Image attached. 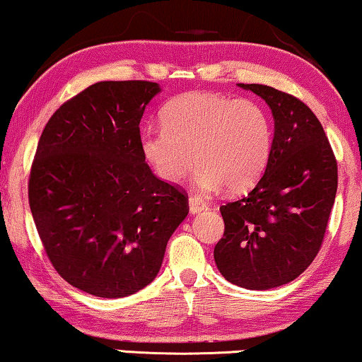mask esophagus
Returning <instances> with one entry per match:
<instances>
[{"label": "esophagus", "mask_w": 362, "mask_h": 362, "mask_svg": "<svg viewBox=\"0 0 362 362\" xmlns=\"http://www.w3.org/2000/svg\"><path fill=\"white\" fill-rule=\"evenodd\" d=\"M188 206H190L192 215H195V213H198V211L206 210L208 202H205L200 197H190V198H188Z\"/></svg>", "instance_id": "1"}]
</instances>
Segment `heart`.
<instances>
[{
    "label": "heart",
    "instance_id": "b5f03b06",
    "mask_svg": "<svg viewBox=\"0 0 362 362\" xmlns=\"http://www.w3.org/2000/svg\"><path fill=\"white\" fill-rule=\"evenodd\" d=\"M272 141L261 105L210 91L177 96L162 111V126H147L139 136L142 156L160 180L179 183L195 157L193 182L206 192L251 188L266 170Z\"/></svg>",
    "mask_w": 362,
    "mask_h": 362
}]
</instances>
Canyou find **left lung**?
I'll use <instances>...</instances> for the list:
<instances>
[{
  "label": "left lung",
  "mask_w": 362,
  "mask_h": 362,
  "mask_svg": "<svg viewBox=\"0 0 362 362\" xmlns=\"http://www.w3.org/2000/svg\"><path fill=\"white\" fill-rule=\"evenodd\" d=\"M238 86L271 108L272 152L256 187L220 208L225 234L215 246V262L228 282L269 290L292 282L317 257L338 165L322 123L303 101L267 85Z\"/></svg>",
  "instance_id": "1"
}]
</instances>
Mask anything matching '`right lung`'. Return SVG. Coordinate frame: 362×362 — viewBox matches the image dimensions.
Instances as JSON below:
<instances>
[{"label":"right lung","mask_w":362,"mask_h":362,"mask_svg":"<svg viewBox=\"0 0 362 362\" xmlns=\"http://www.w3.org/2000/svg\"><path fill=\"white\" fill-rule=\"evenodd\" d=\"M160 91L154 81H98L52 115L29 175V206L60 277L103 298L154 281L187 193L157 179L139 123Z\"/></svg>","instance_id":"right-lung-1"}]
</instances>
